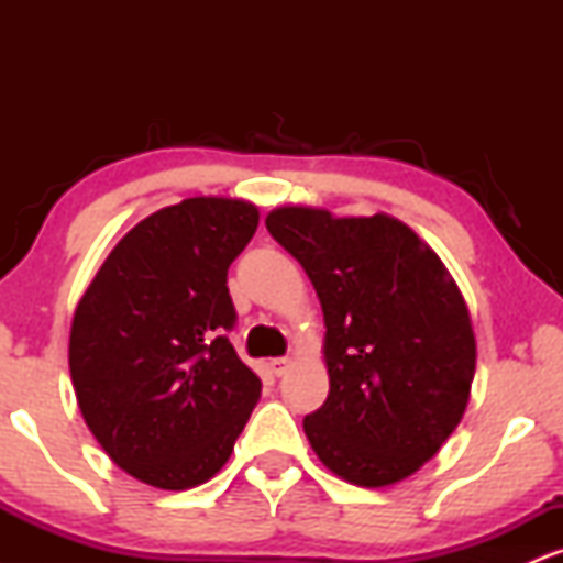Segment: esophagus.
<instances>
[{
    "instance_id": "34e87169",
    "label": "esophagus",
    "mask_w": 563,
    "mask_h": 563,
    "mask_svg": "<svg viewBox=\"0 0 563 563\" xmlns=\"http://www.w3.org/2000/svg\"><path fill=\"white\" fill-rule=\"evenodd\" d=\"M288 367H290V360L288 357H277V360H273V363H269V371H273L277 378L286 376Z\"/></svg>"
}]
</instances>
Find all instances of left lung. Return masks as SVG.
Here are the masks:
<instances>
[{
  "label": "left lung",
  "mask_w": 563,
  "mask_h": 563,
  "mask_svg": "<svg viewBox=\"0 0 563 563\" xmlns=\"http://www.w3.org/2000/svg\"><path fill=\"white\" fill-rule=\"evenodd\" d=\"M267 230L309 275L331 391L303 418L322 466L357 487L416 474L461 423L476 339L442 260L389 214L280 206Z\"/></svg>",
  "instance_id": "left-lung-1"
}]
</instances>
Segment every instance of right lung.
Instances as JSON below:
<instances>
[{"label": "right lung", "instance_id": "obj_1", "mask_svg": "<svg viewBox=\"0 0 563 563\" xmlns=\"http://www.w3.org/2000/svg\"><path fill=\"white\" fill-rule=\"evenodd\" d=\"M256 224L249 200L166 206L115 243L76 303V402L115 466L151 487L209 482L260 402L262 380L228 339V269Z\"/></svg>", "mask_w": 563, "mask_h": 563}]
</instances>
